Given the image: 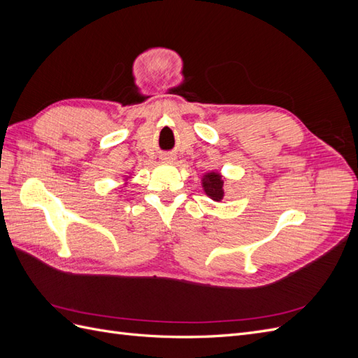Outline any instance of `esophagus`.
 <instances>
[{
	"label": "esophagus",
	"instance_id": "34e87169",
	"mask_svg": "<svg viewBox=\"0 0 358 358\" xmlns=\"http://www.w3.org/2000/svg\"><path fill=\"white\" fill-rule=\"evenodd\" d=\"M161 159L164 161V162H173L176 159V157L173 155V154H162V157H161Z\"/></svg>",
	"mask_w": 358,
	"mask_h": 358
}]
</instances>
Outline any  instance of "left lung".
<instances>
[{"instance_id":"left-lung-1","label":"left lung","mask_w":358,"mask_h":358,"mask_svg":"<svg viewBox=\"0 0 358 358\" xmlns=\"http://www.w3.org/2000/svg\"><path fill=\"white\" fill-rule=\"evenodd\" d=\"M222 185L224 182L220 176V173H208L203 179V188L206 194H208V196L215 201H220L224 197Z\"/></svg>"}]
</instances>
